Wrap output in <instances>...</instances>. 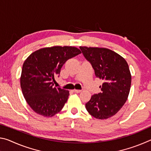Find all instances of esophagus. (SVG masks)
Masks as SVG:
<instances>
[{
    "mask_svg": "<svg viewBox=\"0 0 151 151\" xmlns=\"http://www.w3.org/2000/svg\"><path fill=\"white\" fill-rule=\"evenodd\" d=\"M73 92H74V93H81V90H77V89H74Z\"/></svg>",
    "mask_w": 151,
    "mask_h": 151,
    "instance_id": "esophagus-1",
    "label": "esophagus"
}]
</instances>
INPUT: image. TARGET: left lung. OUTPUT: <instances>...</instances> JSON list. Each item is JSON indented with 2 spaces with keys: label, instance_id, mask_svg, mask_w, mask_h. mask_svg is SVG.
Wrapping results in <instances>:
<instances>
[{
  "label": "left lung",
  "instance_id": "left-lung-1",
  "mask_svg": "<svg viewBox=\"0 0 151 151\" xmlns=\"http://www.w3.org/2000/svg\"><path fill=\"white\" fill-rule=\"evenodd\" d=\"M84 57L91 63L97 78L104 83L101 93L93 94L86 109L91 116L106 119L121 109L129 96L131 75L126 60L109 48L80 47Z\"/></svg>",
  "mask_w": 151,
  "mask_h": 151
}]
</instances>
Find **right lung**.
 Segmentation results:
<instances>
[{"label":"right lung","mask_w":151,"mask_h":151,"mask_svg":"<svg viewBox=\"0 0 151 151\" xmlns=\"http://www.w3.org/2000/svg\"><path fill=\"white\" fill-rule=\"evenodd\" d=\"M81 53L75 47L55 46L36 50L25 60L20 87L27 103L36 113L51 117L62 110L69 91L54 87L53 82L66 61Z\"/></svg>","instance_id":"add662e5"}]
</instances>
